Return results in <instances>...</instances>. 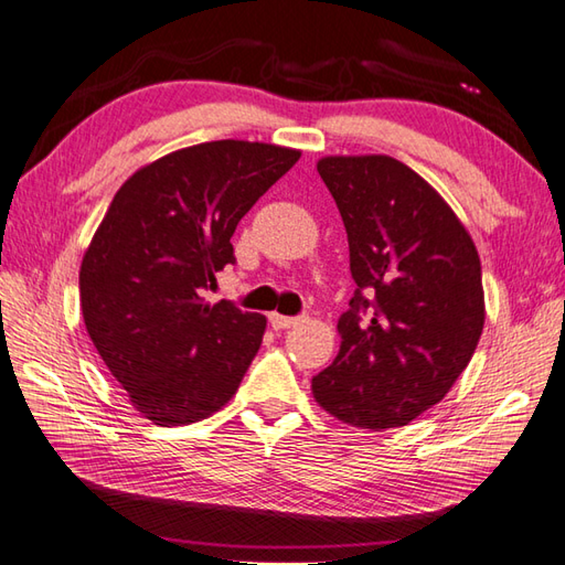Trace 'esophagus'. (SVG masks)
I'll use <instances>...</instances> for the list:
<instances>
[{"instance_id":"obj_1","label":"esophagus","mask_w":565,"mask_h":565,"mask_svg":"<svg viewBox=\"0 0 565 565\" xmlns=\"http://www.w3.org/2000/svg\"><path fill=\"white\" fill-rule=\"evenodd\" d=\"M296 320H298V318H291V316L269 313V326H271L274 330H286V328H291V326H296Z\"/></svg>"}]
</instances>
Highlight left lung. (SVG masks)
Listing matches in <instances>:
<instances>
[{
	"label": "left lung",
	"instance_id": "left-lung-1",
	"mask_svg": "<svg viewBox=\"0 0 565 565\" xmlns=\"http://www.w3.org/2000/svg\"><path fill=\"white\" fill-rule=\"evenodd\" d=\"M318 174L340 209L356 289L313 395L347 425H407L449 393L481 340V259L437 191L388 154L326 158Z\"/></svg>",
	"mask_w": 565,
	"mask_h": 565
}]
</instances>
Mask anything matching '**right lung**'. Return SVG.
Instances as JSON below:
<instances>
[{
	"label": "right lung",
	"instance_id": "right-lung-1",
	"mask_svg": "<svg viewBox=\"0 0 565 565\" xmlns=\"http://www.w3.org/2000/svg\"><path fill=\"white\" fill-rule=\"evenodd\" d=\"M301 158L298 150L213 140L164 154L116 191L84 252L79 303L89 338L154 425H189L233 398L267 318L209 303L235 264L239 218Z\"/></svg>",
	"mask_w": 565,
	"mask_h": 565
}]
</instances>
